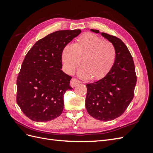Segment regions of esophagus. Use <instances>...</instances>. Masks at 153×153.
Segmentation results:
<instances>
[{
    "mask_svg": "<svg viewBox=\"0 0 153 153\" xmlns=\"http://www.w3.org/2000/svg\"><path fill=\"white\" fill-rule=\"evenodd\" d=\"M79 83H80V81H79L78 79H77L76 78H72L70 81V85L72 87L76 86L77 84Z\"/></svg>",
    "mask_w": 153,
    "mask_h": 153,
    "instance_id": "34e87169",
    "label": "esophagus"
}]
</instances>
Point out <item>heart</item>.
<instances>
[{"label":"heart","mask_w":153,"mask_h":153,"mask_svg":"<svg viewBox=\"0 0 153 153\" xmlns=\"http://www.w3.org/2000/svg\"><path fill=\"white\" fill-rule=\"evenodd\" d=\"M61 57L68 74H74L81 62L82 68L79 76L97 80L111 70L116 58V50L111 41L88 32L77 38L73 45H66Z\"/></svg>","instance_id":"1"}]
</instances>
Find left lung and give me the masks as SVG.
Instances as JSON below:
<instances>
[{
	"instance_id": "1",
	"label": "left lung",
	"mask_w": 153,
	"mask_h": 153,
	"mask_svg": "<svg viewBox=\"0 0 153 153\" xmlns=\"http://www.w3.org/2000/svg\"><path fill=\"white\" fill-rule=\"evenodd\" d=\"M91 31L100 33L97 30ZM100 33L115 46L116 58L105 77L86 85L85 106L94 118L109 121L123 114L131 102L137 76L131 54L123 41L113 35L102 32Z\"/></svg>"
}]
</instances>
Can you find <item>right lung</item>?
<instances>
[{"label": "right lung", "instance_id": "add662e5", "mask_svg": "<svg viewBox=\"0 0 153 153\" xmlns=\"http://www.w3.org/2000/svg\"><path fill=\"white\" fill-rule=\"evenodd\" d=\"M82 31L61 30L37 41L25 55L17 78L16 101L31 120L48 122L64 108L71 77L61 70L62 51Z\"/></svg>", "mask_w": 153, "mask_h": 153}]
</instances>
